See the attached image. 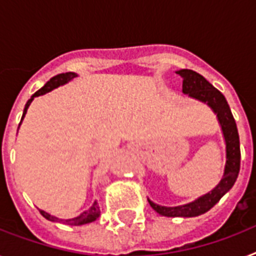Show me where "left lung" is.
<instances>
[{"label":"left lung","mask_w":256,"mask_h":256,"mask_svg":"<svg viewBox=\"0 0 256 256\" xmlns=\"http://www.w3.org/2000/svg\"><path fill=\"white\" fill-rule=\"evenodd\" d=\"M183 80L182 92L183 94L206 104L214 112L218 118V122L222 128L223 138L226 144V164L223 170V176L219 183L208 191L207 194L199 196L195 200L182 206H160L148 198L150 206L164 216H180V218H192L198 216L212 208L220 200L223 195L231 190L235 180L238 178L239 168H240V144H239V134L234 116L227 104L226 98L218 88H215L207 81L206 78L198 74L194 70L180 69L176 72Z\"/></svg>","instance_id":"8db88e82"}]
</instances>
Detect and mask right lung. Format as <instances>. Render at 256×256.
I'll return each mask as SVG.
<instances>
[{
	"instance_id": "add662e5",
	"label": "right lung",
	"mask_w": 256,
	"mask_h": 256,
	"mask_svg": "<svg viewBox=\"0 0 256 256\" xmlns=\"http://www.w3.org/2000/svg\"><path fill=\"white\" fill-rule=\"evenodd\" d=\"M76 77H78V74L73 73V72H69V73L58 74V76H54L53 78H50V81L46 82L45 85L42 86L38 92H34L33 96H30V100L26 102L25 108H24V114H22L21 122H20V126H21L22 120H24V118H25V114L26 112H28V108H29L30 104L33 102V100L36 98V96H44V94L52 92V90H54V88H60V86L62 85H66L68 82H70ZM20 126H18V128H20ZM41 214L44 215L48 220H52V222H62V223H66V224H70V226H82V224H86V223L94 222V220H96V219L100 215V206H98V203H96V200L88 210L84 211L81 215H78V216L72 219H60L57 218V216H54V215H50L49 212H46V211L44 210H41Z\"/></svg>"
}]
</instances>
